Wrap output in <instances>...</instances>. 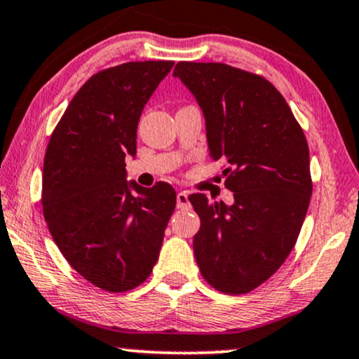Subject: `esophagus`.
Returning <instances> with one entry per match:
<instances>
[{
	"label": "esophagus",
	"instance_id": "34e87169",
	"mask_svg": "<svg viewBox=\"0 0 359 359\" xmlns=\"http://www.w3.org/2000/svg\"><path fill=\"white\" fill-rule=\"evenodd\" d=\"M177 207H179V208H189L190 207L189 194L187 192H179V194H177Z\"/></svg>",
	"mask_w": 359,
	"mask_h": 359
}]
</instances>
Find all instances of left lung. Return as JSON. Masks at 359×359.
<instances>
[{
  "label": "left lung",
  "instance_id": "1",
  "mask_svg": "<svg viewBox=\"0 0 359 359\" xmlns=\"http://www.w3.org/2000/svg\"><path fill=\"white\" fill-rule=\"evenodd\" d=\"M202 109L208 154L225 164L233 203L189 201L201 217L194 253L219 292L248 293L269 280L294 247L311 197L310 152L302 127L273 84L220 62H179Z\"/></svg>",
  "mask_w": 359,
  "mask_h": 359
}]
</instances>
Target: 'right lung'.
<instances>
[{
  "instance_id": "add662e5",
  "label": "right lung",
  "mask_w": 359,
  "mask_h": 359,
  "mask_svg": "<svg viewBox=\"0 0 359 359\" xmlns=\"http://www.w3.org/2000/svg\"><path fill=\"white\" fill-rule=\"evenodd\" d=\"M174 61L109 67L78 90L49 140L43 213L69 265L106 292H127L151 275L175 208V190L127 180L137 124Z\"/></svg>"
}]
</instances>
